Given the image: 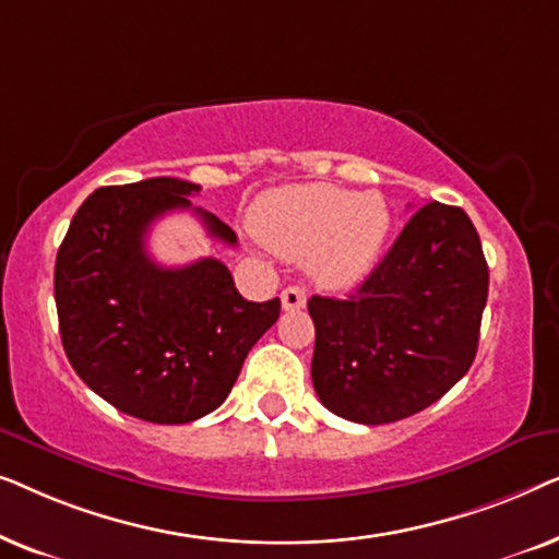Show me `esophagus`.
<instances>
[{
  "instance_id": "esophagus-1",
  "label": "esophagus",
  "mask_w": 559,
  "mask_h": 559,
  "mask_svg": "<svg viewBox=\"0 0 559 559\" xmlns=\"http://www.w3.org/2000/svg\"><path fill=\"white\" fill-rule=\"evenodd\" d=\"M308 302V295H305L302 287H285L282 289V308L285 310H300Z\"/></svg>"
}]
</instances>
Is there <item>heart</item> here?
I'll use <instances>...</instances> for the list:
<instances>
[{"label": "heart", "mask_w": 559, "mask_h": 559, "mask_svg": "<svg viewBox=\"0 0 559 559\" xmlns=\"http://www.w3.org/2000/svg\"><path fill=\"white\" fill-rule=\"evenodd\" d=\"M389 228L384 198L325 182L274 188L254 209L259 239L293 262L308 259L312 277L331 289L354 287L371 272Z\"/></svg>", "instance_id": "b5f03b06"}]
</instances>
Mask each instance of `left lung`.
Here are the masks:
<instances>
[{
    "label": "left lung",
    "mask_w": 559,
    "mask_h": 559,
    "mask_svg": "<svg viewBox=\"0 0 559 559\" xmlns=\"http://www.w3.org/2000/svg\"><path fill=\"white\" fill-rule=\"evenodd\" d=\"M486 297L488 264L468 213L423 205L354 295L310 297L320 402L361 425L430 407L471 369Z\"/></svg>",
    "instance_id": "8db88e82"
}]
</instances>
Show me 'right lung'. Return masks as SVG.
<instances>
[{"instance_id": "add662e5", "label": "right lung", "mask_w": 559, "mask_h": 559, "mask_svg": "<svg viewBox=\"0 0 559 559\" xmlns=\"http://www.w3.org/2000/svg\"><path fill=\"white\" fill-rule=\"evenodd\" d=\"M198 193L178 178L98 188L58 249L68 361L102 400L144 423L186 425L221 407L251 346L280 318V297L243 300L218 259L163 266L150 257V228L173 211H193L213 239L236 247L224 221L193 209Z\"/></svg>"}]
</instances>
